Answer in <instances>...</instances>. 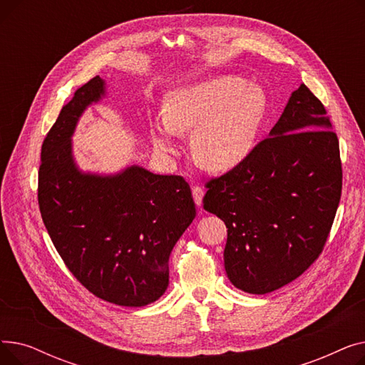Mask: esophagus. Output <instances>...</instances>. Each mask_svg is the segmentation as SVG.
<instances>
[{"instance_id": "esophagus-1", "label": "esophagus", "mask_w": 365, "mask_h": 365, "mask_svg": "<svg viewBox=\"0 0 365 365\" xmlns=\"http://www.w3.org/2000/svg\"><path fill=\"white\" fill-rule=\"evenodd\" d=\"M192 195H194V201L197 205L202 204V197H204V189L201 186H194L192 187Z\"/></svg>"}]
</instances>
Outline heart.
Wrapping results in <instances>:
<instances>
[{"label":"heart","mask_w":365,"mask_h":365,"mask_svg":"<svg viewBox=\"0 0 365 365\" xmlns=\"http://www.w3.org/2000/svg\"><path fill=\"white\" fill-rule=\"evenodd\" d=\"M267 112L262 87L235 75L215 76L168 93L163 124L153 142L164 152L176 149L175 133L194 132L195 160L210 170L240 165L253 152Z\"/></svg>","instance_id":"obj_1"}]
</instances>
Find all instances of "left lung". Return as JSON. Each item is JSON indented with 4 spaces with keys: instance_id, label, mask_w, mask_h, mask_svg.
I'll use <instances>...</instances> for the list:
<instances>
[{
    "instance_id": "8db88e82",
    "label": "left lung",
    "mask_w": 365,
    "mask_h": 365,
    "mask_svg": "<svg viewBox=\"0 0 365 365\" xmlns=\"http://www.w3.org/2000/svg\"><path fill=\"white\" fill-rule=\"evenodd\" d=\"M205 187L204 208L227 227L237 289L264 294L299 278L322 253L341 195L339 139L321 101L300 84L269 138Z\"/></svg>"
}]
</instances>
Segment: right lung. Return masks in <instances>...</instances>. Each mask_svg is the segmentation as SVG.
<instances>
[{
	"instance_id": "add662e5",
	"label": "right lung",
	"mask_w": 365,
	"mask_h": 365,
	"mask_svg": "<svg viewBox=\"0 0 365 365\" xmlns=\"http://www.w3.org/2000/svg\"><path fill=\"white\" fill-rule=\"evenodd\" d=\"M103 93V80L94 76L47 133L38 204L57 253L90 293L120 306H145L167 290L168 257L195 219V202L182 176L133 165L102 178L76 168L71 136L83 110Z\"/></svg>"
}]
</instances>
